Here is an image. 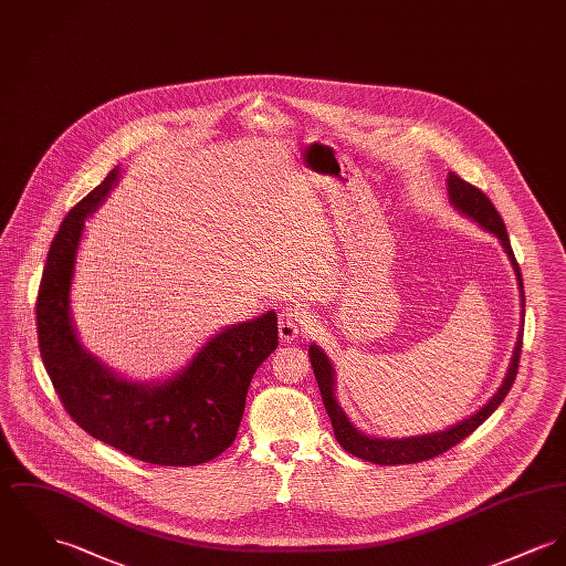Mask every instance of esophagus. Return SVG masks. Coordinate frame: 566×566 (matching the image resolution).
<instances>
[{"label": "esophagus", "instance_id": "34e87169", "mask_svg": "<svg viewBox=\"0 0 566 566\" xmlns=\"http://www.w3.org/2000/svg\"><path fill=\"white\" fill-rule=\"evenodd\" d=\"M306 328V317L294 306H283L279 313V335L285 343H292Z\"/></svg>", "mask_w": 566, "mask_h": 566}]
</instances>
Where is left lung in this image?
I'll return each instance as SVG.
<instances>
[{
	"label": "left lung",
	"instance_id": "8db88e82",
	"mask_svg": "<svg viewBox=\"0 0 566 566\" xmlns=\"http://www.w3.org/2000/svg\"><path fill=\"white\" fill-rule=\"evenodd\" d=\"M449 195H451L452 206L457 210H461L465 217L474 219L479 226L485 227L488 231L497 235V240L502 242L504 251L509 253V258L513 262L517 281H520V287H522V302L526 306L522 270H520V264H517V260L513 255L511 240H509L504 221L497 214L495 206L491 203L490 197L479 187L461 180L452 171L449 174ZM522 337H524V333H520V339H517V345H515L513 363L509 367L506 379L497 388V392L488 401V406H483L476 415L465 418L463 422L454 424V427L447 429V431L429 433V436H420V438H406V440H377V438L363 436L347 420V416L340 410V406L337 403V399H335V371H333V365L328 363V356L319 347H315V345L308 347V356H311V367H313V374H315V379H317V386H319L326 412L331 416V422H333V429H335V436H337L340 447L345 451L352 452L354 457L371 461V463L399 465V463L427 461V459H433V457L449 451L454 444L465 440L472 431H476L495 412V408L504 401V397L509 395V390H511V386H513V381L517 377V367H520V358H522V340H524Z\"/></svg>",
	"mask_w": 566,
	"mask_h": 566
}]
</instances>
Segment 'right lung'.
<instances>
[{
	"label": "right lung",
	"instance_id": "1",
	"mask_svg": "<svg viewBox=\"0 0 566 566\" xmlns=\"http://www.w3.org/2000/svg\"><path fill=\"white\" fill-rule=\"evenodd\" d=\"M117 174L115 167L76 203L51 242L36 301L40 356L64 410L92 438L146 463L199 465L235 440L253 374L279 345L276 313L227 328L165 384L109 374L78 345L69 292L83 221L114 189Z\"/></svg>",
	"mask_w": 566,
	"mask_h": 566
}]
</instances>
